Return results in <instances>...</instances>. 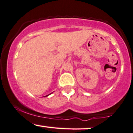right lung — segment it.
<instances>
[{
  "label": "right lung",
  "mask_w": 133,
  "mask_h": 133,
  "mask_svg": "<svg viewBox=\"0 0 133 133\" xmlns=\"http://www.w3.org/2000/svg\"><path fill=\"white\" fill-rule=\"evenodd\" d=\"M51 93H50V94H51ZM50 94H49V95H46V96H45V97H46V96H48V95H50Z\"/></svg>",
  "instance_id": "1"
}]
</instances>
